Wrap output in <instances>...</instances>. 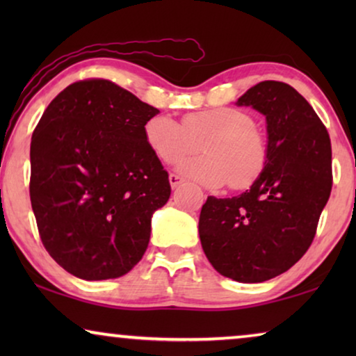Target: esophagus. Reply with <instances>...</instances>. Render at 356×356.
Wrapping results in <instances>:
<instances>
[{"label": "esophagus", "mask_w": 356, "mask_h": 356, "mask_svg": "<svg viewBox=\"0 0 356 356\" xmlns=\"http://www.w3.org/2000/svg\"><path fill=\"white\" fill-rule=\"evenodd\" d=\"M168 179H170V184H172V188L175 189V188H178L179 186V184H181L183 183V179L181 178H179L178 177V175H175V173H172V175H170V177H168Z\"/></svg>", "instance_id": "obj_1"}]
</instances>
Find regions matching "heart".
Here are the masks:
<instances>
[{
  "instance_id": "obj_1",
  "label": "heart",
  "mask_w": 356,
  "mask_h": 356,
  "mask_svg": "<svg viewBox=\"0 0 356 356\" xmlns=\"http://www.w3.org/2000/svg\"><path fill=\"white\" fill-rule=\"evenodd\" d=\"M149 149L163 163H175L204 149L202 155L178 163L177 172L206 186L230 183L246 188L259 177L267 149L254 121L238 108H211L183 116L181 123L157 115L144 126Z\"/></svg>"
}]
</instances>
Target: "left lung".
<instances>
[{"label": "left lung", "instance_id": "1", "mask_svg": "<svg viewBox=\"0 0 356 356\" xmlns=\"http://www.w3.org/2000/svg\"><path fill=\"white\" fill-rule=\"evenodd\" d=\"M236 105L264 115L266 165L245 193L207 197L199 238L218 274L259 284L308 251L332 189V150L313 106L285 82H259Z\"/></svg>", "mask_w": 356, "mask_h": 356}]
</instances>
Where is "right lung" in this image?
<instances>
[{
	"mask_svg": "<svg viewBox=\"0 0 356 356\" xmlns=\"http://www.w3.org/2000/svg\"><path fill=\"white\" fill-rule=\"evenodd\" d=\"M160 111L105 79L67 86L31 143V202L42 243L84 280L118 279L143 259L172 188L144 126Z\"/></svg>",
	"mask_w": 356,
	"mask_h": 356,
	"instance_id": "1",
	"label": "right lung"
}]
</instances>
